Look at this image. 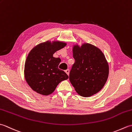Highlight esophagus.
Wrapping results in <instances>:
<instances>
[{"mask_svg":"<svg viewBox=\"0 0 132 132\" xmlns=\"http://www.w3.org/2000/svg\"><path fill=\"white\" fill-rule=\"evenodd\" d=\"M65 72H66V73L68 74V75H69V72H70V70H69V69H67V70H65Z\"/></svg>","mask_w":132,"mask_h":132,"instance_id":"obj_1","label":"esophagus"}]
</instances>
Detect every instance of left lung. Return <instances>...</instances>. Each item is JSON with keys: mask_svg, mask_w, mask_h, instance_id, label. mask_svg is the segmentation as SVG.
I'll return each mask as SVG.
<instances>
[{"mask_svg": "<svg viewBox=\"0 0 132 132\" xmlns=\"http://www.w3.org/2000/svg\"><path fill=\"white\" fill-rule=\"evenodd\" d=\"M75 62L69 74V80L80 96L93 95L104 86L108 79L109 67L104 55L97 47L84 44L72 49Z\"/></svg>", "mask_w": 132, "mask_h": 132, "instance_id": "8db88e82", "label": "left lung"}]
</instances>
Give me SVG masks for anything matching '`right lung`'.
<instances>
[{
	"label": "right lung",
	"instance_id": "right-lung-1",
	"mask_svg": "<svg viewBox=\"0 0 132 132\" xmlns=\"http://www.w3.org/2000/svg\"><path fill=\"white\" fill-rule=\"evenodd\" d=\"M66 45L63 42L47 41L30 50L25 63L24 74L27 83L33 91L49 95L61 82L68 79L66 72L58 69L61 59L53 57L55 52Z\"/></svg>",
	"mask_w": 132,
	"mask_h": 132
}]
</instances>
